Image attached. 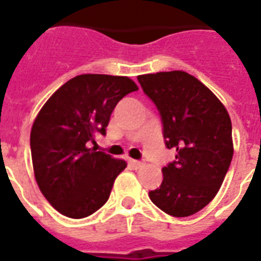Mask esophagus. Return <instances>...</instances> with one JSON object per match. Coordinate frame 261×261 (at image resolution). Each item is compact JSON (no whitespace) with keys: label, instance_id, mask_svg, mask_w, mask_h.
<instances>
[{"label":"esophagus","instance_id":"34e87169","mask_svg":"<svg viewBox=\"0 0 261 261\" xmlns=\"http://www.w3.org/2000/svg\"><path fill=\"white\" fill-rule=\"evenodd\" d=\"M130 165L133 169H141L143 167V163L141 161H137V160H130Z\"/></svg>","mask_w":261,"mask_h":261}]
</instances>
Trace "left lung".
<instances>
[{"label":"left lung","instance_id":"obj_1","mask_svg":"<svg viewBox=\"0 0 261 261\" xmlns=\"http://www.w3.org/2000/svg\"><path fill=\"white\" fill-rule=\"evenodd\" d=\"M163 122L165 146L176 160L163 168V182L149 198L173 217L198 213L214 199L233 159L231 122L206 85L186 71L138 75Z\"/></svg>","mask_w":261,"mask_h":261}]
</instances>
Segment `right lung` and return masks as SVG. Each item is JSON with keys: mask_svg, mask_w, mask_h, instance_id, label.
<instances>
[{"mask_svg": "<svg viewBox=\"0 0 261 261\" xmlns=\"http://www.w3.org/2000/svg\"><path fill=\"white\" fill-rule=\"evenodd\" d=\"M135 90L128 77L81 74L63 84L38 114L31 130L35 178L61 214L85 218L108 200L127 164L89 149V143L106 135L116 104Z\"/></svg>", "mask_w": 261, "mask_h": 261, "instance_id": "right-lung-1", "label": "right lung"}]
</instances>
